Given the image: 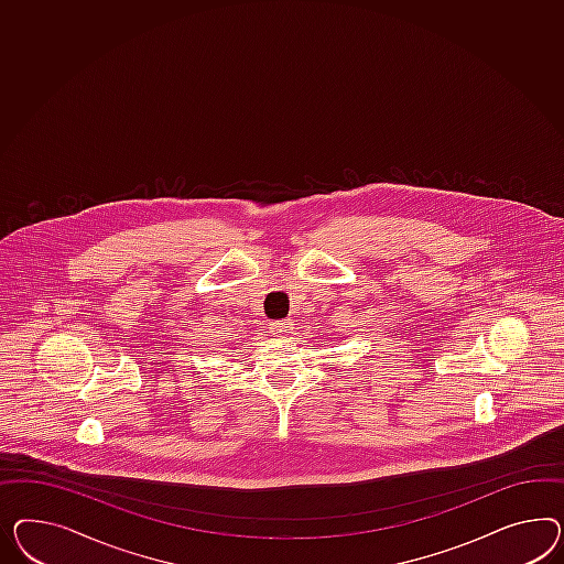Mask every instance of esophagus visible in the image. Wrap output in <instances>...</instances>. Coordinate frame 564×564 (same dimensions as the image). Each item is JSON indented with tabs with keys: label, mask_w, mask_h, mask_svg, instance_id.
Returning <instances> with one entry per match:
<instances>
[{
	"label": "esophagus",
	"mask_w": 564,
	"mask_h": 564,
	"mask_svg": "<svg viewBox=\"0 0 564 564\" xmlns=\"http://www.w3.org/2000/svg\"><path fill=\"white\" fill-rule=\"evenodd\" d=\"M271 330L274 336H281V338H288L293 335V322L291 321H276L271 324Z\"/></svg>",
	"instance_id": "1"
}]
</instances>
